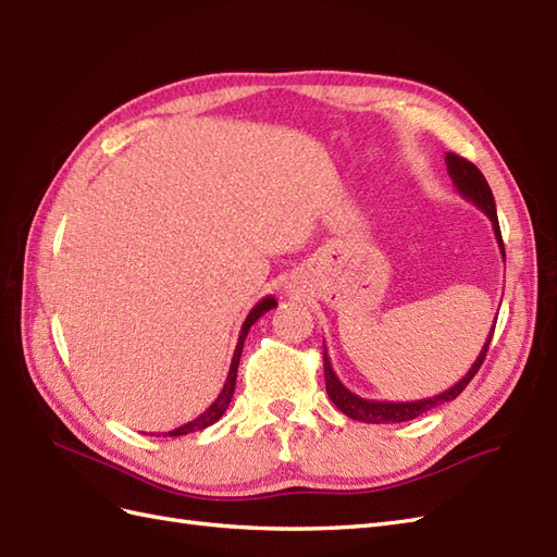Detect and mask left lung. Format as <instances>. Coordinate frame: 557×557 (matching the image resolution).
<instances>
[{
  "label": "left lung",
  "mask_w": 557,
  "mask_h": 557,
  "mask_svg": "<svg viewBox=\"0 0 557 557\" xmlns=\"http://www.w3.org/2000/svg\"><path fill=\"white\" fill-rule=\"evenodd\" d=\"M446 165H448V174L457 188V194L471 200L475 208H479L490 221H492V231H495L497 245L502 249V259L506 261L504 253V243H502V231H499V219H497V208H495V198H492V190L483 177V172L475 168L467 158L457 156V153H446ZM497 324V320H495ZM495 324H492L490 336L481 349V355L475 357V361L471 363V369L467 371V375L459 380L457 385H453L450 389L441 392L436 396H429V399H420V401H371V399H361L355 392H349L338 375L333 373V367L326 355V345H324V377H326V392L329 399L338 406L341 412H345L347 418L359 420V422H369V424H387V422H408L416 420L422 412L432 410L436 406L448 404L453 399H457L459 394L465 392V387L471 383V377L479 373V369L483 367V359L487 355V347L492 341V333H495Z\"/></svg>",
  "instance_id": "left-lung-1"
}]
</instances>
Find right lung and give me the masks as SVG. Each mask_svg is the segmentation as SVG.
I'll use <instances>...</instances> for the list:
<instances>
[{
    "label": "right lung",
    "instance_id": "right-lung-1",
    "mask_svg": "<svg viewBox=\"0 0 557 557\" xmlns=\"http://www.w3.org/2000/svg\"><path fill=\"white\" fill-rule=\"evenodd\" d=\"M277 306V300L273 296H265L261 298L257 306L251 308V312L247 314V320L240 329V338H237V345H235V352H233V359H231V369H228V375H226V383H224V389L219 392V396L214 399V404L202 412V416H198L196 420H190L177 429H172V432H168L170 436H184V434H190V432H200V429H208L210 424H214L221 416H224L231 399H233V392H235V377H237V363H240V355H243V347H245V338L247 333L251 329V324L259 320L261 314H265L268 310H273Z\"/></svg>",
    "mask_w": 557,
    "mask_h": 557
}]
</instances>
